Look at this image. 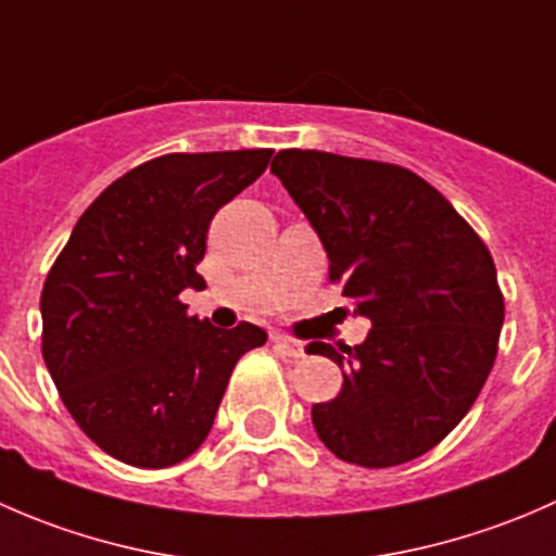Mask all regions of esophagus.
Wrapping results in <instances>:
<instances>
[{
	"label": "esophagus",
	"instance_id": "1",
	"mask_svg": "<svg viewBox=\"0 0 556 556\" xmlns=\"http://www.w3.org/2000/svg\"><path fill=\"white\" fill-rule=\"evenodd\" d=\"M271 341H274V344H277L279 350H282L288 357H304V344H301V341L290 339V336H285V333H274Z\"/></svg>",
	"mask_w": 556,
	"mask_h": 556
}]
</instances>
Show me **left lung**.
Wrapping results in <instances>:
<instances>
[{"instance_id":"1","label":"left lung","mask_w":556,"mask_h":556,"mask_svg":"<svg viewBox=\"0 0 556 556\" xmlns=\"http://www.w3.org/2000/svg\"><path fill=\"white\" fill-rule=\"evenodd\" d=\"M271 172L317 231L330 282L371 319L363 344H309L344 374L339 395L312 406L319 441L363 468L430 452L468 414L495 363L506 306L490 250L403 166L279 150Z\"/></svg>"}]
</instances>
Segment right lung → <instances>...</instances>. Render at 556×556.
Segmentation results:
<instances>
[{"mask_svg":"<svg viewBox=\"0 0 556 556\" xmlns=\"http://www.w3.org/2000/svg\"><path fill=\"white\" fill-rule=\"evenodd\" d=\"M274 150L169 153L117 177L83 212L45 279L42 357L83 433L137 468L190 457L215 422L233 366L266 344L252 323L190 317L185 288L223 204Z\"/></svg>","mask_w":556,"mask_h":556,"instance_id":"obj_1","label":"right lung"}]
</instances>
